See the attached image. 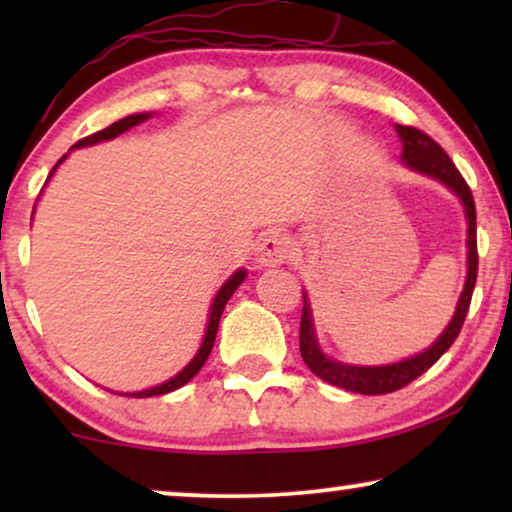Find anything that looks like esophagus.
<instances>
[{
	"instance_id": "1",
	"label": "esophagus",
	"mask_w": 512,
	"mask_h": 512,
	"mask_svg": "<svg viewBox=\"0 0 512 512\" xmlns=\"http://www.w3.org/2000/svg\"><path fill=\"white\" fill-rule=\"evenodd\" d=\"M289 254H291V240L284 233L275 230V233H268L261 242H258L256 261L261 265H279L289 258Z\"/></svg>"
}]
</instances>
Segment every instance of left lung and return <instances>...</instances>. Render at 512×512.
I'll return each instance as SVG.
<instances>
[{
	"label": "left lung",
	"instance_id": "1",
	"mask_svg": "<svg viewBox=\"0 0 512 512\" xmlns=\"http://www.w3.org/2000/svg\"><path fill=\"white\" fill-rule=\"evenodd\" d=\"M398 135L403 142V160L405 165L412 170L429 174V177L443 181L445 186H450L454 193L459 195L461 202L466 207L468 216V275L466 286L461 291L457 312L450 321V326L445 328V333L436 340V345L426 349V352L412 356L408 361L391 363V366H377V368H359V366H342L338 361H331L328 356L321 354L312 331V317L307 303L303 305V314H300V356L307 363V368L314 375L335 387L354 391V394H366V396H380L391 394L408 387L412 380H417L419 375L426 373L447 349L452 347V342L457 340V335L464 326L468 307H471L475 279H478V228H475V202L473 193L468 188L466 179L461 177L457 165L452 163V158L447 156L443 146L426 135V132L412 128V125H396Z\"/></svg>",
	"mask_w": 512,
	"mask_h": 512
}]
</instances>
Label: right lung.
I'll list each match as a JSON object with an SVG mask.
<instances>
[{
    "label": "right lung",
    "mask_w": 512,
    "mask_h": 512,
    "mask_svg": "<svg viewBox=\"0 0 512 512\" xmlns=\"http://www.w3.org/2000/svg\"><path fill=\"white\" fill-rule=\"evenodd\" d=\"M146 118H149V114H135V116L121 118V121L111 123L109 128L97 130V132H93V135H88V137L79 139V142H76V144L72 146V149H79V146H88V144H97V142H102V139H114L116 135H121V132L130 130L132 125H137V123L146 121ZM65 158H67V156H62V158L58 160V163L53 165V170H55V167H58ZM53 170H51V174H53ZM51 174H48V177H51ZM244 277H247V272H244V270H237L235 275L230 277L228 282L221 286V291L216 293L214 305H212V314H209V326H207V333H205V342H202L200 352L195 354V359H193L191 363H188V366H186L184 370H181V373H179L177 377H172V380H167L165 384H158V387H153V389L135 391V394H125V396H130V398H151V396H160V394H167V391H174V389L184 387V384H186L188 380H193V377L198 375V370H200L202 366H205V361H207L209 352H212L214 340H216V331H219V321H221L223 307H226V303L230 300V296H233L237 286L242 284V279H244Z\"/></svg>",
    "instance_id": "right-lung-1"
}]
</instances>
